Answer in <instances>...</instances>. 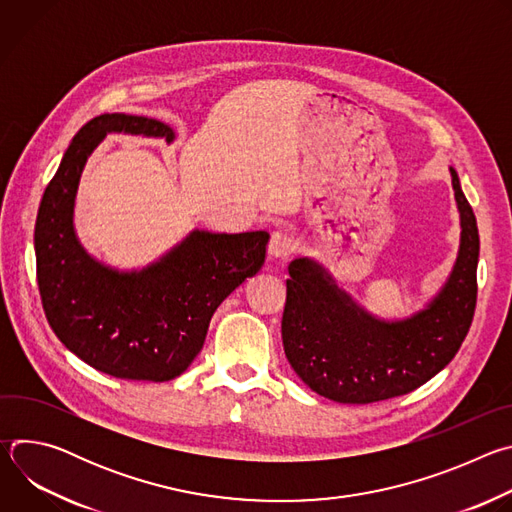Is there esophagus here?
I'll return each instance as SVG.
<instances>
[{
	"label": "esophagus",
	"instance_id": "esophagus-1",
	"mask_svg": "<svg viewBox=\"0 0 512 512\" xmlns=\"http://www.w3.org/2000/svg\"><path fill=\"white\" fill-rule=\"evenodd\" d=\"M296 251V241L291 239L289 233L285 231H275L271 235V241H269V257L273 259H287L294 255Z\"/></svg>",
	"mask_w": 512,
	"mask_h": 512
}]
</instances>
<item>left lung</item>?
<instances>
[{"mask_svg": "<svg viewBox=\"0 0 512 512\" xmlns=\"http://www.w3.org/2000/svg\"><path fill=\"white\" fill-rule=\"evenodd\" d=\"M450 172L462 221L460 255L442 294L413 318L375 320L314 261L289 263L283 350L318 395L358 405L399 397L435 377L460 350L476 310L480 239L458 174Z\"/></svg>", "mask_w": 512, "mask_h": 512, "instance_id": "obj_1", "label": "left lung"}]
</instances>
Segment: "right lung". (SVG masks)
<instances>
[{"label": "right lung", "mask_w": 512, "mask_h": 512, "mask_svg": "<svg viewBox=\"0 0 512 512\" xmlns=\"http://www.w3.org/2000/svg\"><path fill=\"white\" fill-rule=\"evenodd\" d=\"M109 131L174 139L162 121L103 113L72 137L44 190L36 229V277L46 320L60 342L117 379L164 383L202 350L212 314L265 263L269 235L192 233L160 263L117 273L93 261L72 229L87 158Z\"/></svg>", "instance_id": "right-lung-1"}]
</instances>
